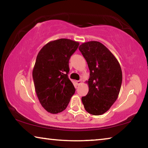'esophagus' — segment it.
I'll list each match as a JSON object with an SVG mask.
<instances>
[{
  "label": "esophagus",
  "instance_id": "obj_1",
  "mask_svg": "<svg viewBox=\"0 0 148 148\" xmlns=\"http://www.w3.org/2000/svg\"><path fill=\"white\" fill-rule=\"evenodd\" d=\"M76 84L77 86H79V84H82V81H81V80H78V81H76Z\"/></svg>",
  "mask_w": 148,
  "mask_h": 148
}]
</instances>
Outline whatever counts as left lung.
<instances>
[{"mask_svg": "<svg viewBox=\"0 0 148 148\" xmlns=\"http://www.w3.org/2000/svg\"><path fill=\"white\" fill-rule=\"evenodd\" d=\"M79 50L90 71L89 92L82 101L88 113L100 116L106 112L118 97L122 83L121 66L111 51L99 42H85Z\"/></svg>", "mask_w": 148, "mask_h": 148, "instance_id": "left-lung-1", "label": "left lung"}]
</instances>
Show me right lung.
<instances>
[{
    "label": "right lung",
    "instance_id": "obj_1",
    "mask_svg": "<svg viewBox=\"0 0 148 148\" xmlns=\"http://www.w3.org/2000/svg\"><path fill=\"white\" fill-rule=\"evenodd\" d=\"M79 42L66 38L49 42L36 57L32 71L35 90L47 112L58 114L66 108L75 89L69 78V59Z\"/></svg>",
    "mask_w": 148,
    "mask_h": 148
}]
</instances>
